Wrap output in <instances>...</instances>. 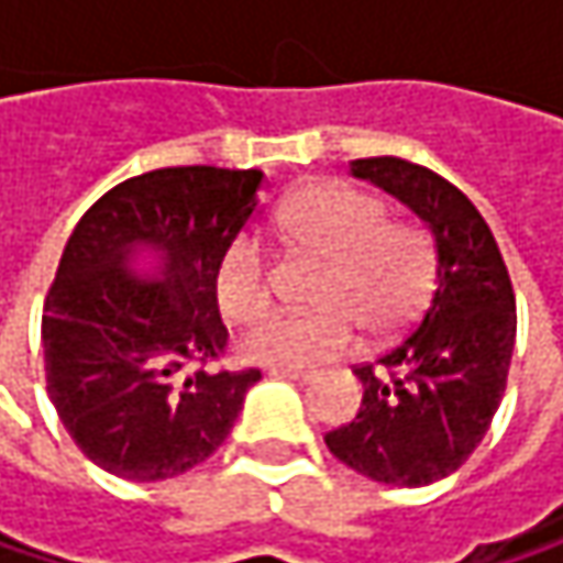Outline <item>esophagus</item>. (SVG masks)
<instances>
[{
	"label": "esophagus",
	"mask_w": 563,
	"mask_h": 563,
	"mask_svg": "<svg viewBox=\"0 0 563 563\" xmlns=\"http://www.w3.org/2000/svg\"><path fill=\"white\" fill-rule=\"evenodd\" d=\"M274 378H286V382H296V385H306L316 378V372H302V368H271Z\"/></svg>",
	"instance_id": "obj_1"
}]
</instances>
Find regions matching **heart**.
<instances>
[{"instance_id":"b5f03b06","label":"heart","mask_w":563,"mask_h":563,"mask_svg":"<svg viewBox=\"0 0 563 563\" xmlns=\"http://www.w3.org/2000/svg\"><path fill=\"white\" fill-rule=\"evenodd\" d=\"M283 238L329 264L316 289L322 309L271 312L241 339V355L267 368H316L352 352L360 325L368 339L404 332L427 306L437 280V247L417 224H388V208L349 185H309L280 208ZM218 306L247 322L271 306V264L257 238L228 244Z\"/></svg>"}]
</instances>
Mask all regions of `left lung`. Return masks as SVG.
I'll list each match as a JSON object with an SVG mask.
<instances>
[{"label":"left lung","mask_w":563,"mask_h":563,"mask_svg":"<svg viewBox=\"0 0 563 563\" xmlns=\"http://www.w3.org/2000/svg\"><path fill=\"white\" fill-rule=\"evenodd\" d=\"M349 169L427 224L437 280L417 329L375 365L355 368L362 407L325 433V446L375 483L417 489L456 473L499 410L515 292L489 224L456 185L394 156L355 159Z\"/></svg>","instance_id":"left-lung-1"}]
</instances>
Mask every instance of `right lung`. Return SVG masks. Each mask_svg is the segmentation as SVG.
<instances>
[{
  "instance_id": "1",
  "label": "right lung",
  "mask_w": 563,
  "mask_h": 563,
  "mask_svg": "<svg viewBox=\"0 0 563 563\" xmlns=\"http://www.w3.org/2000/svg\"><path fill=\"white\" fill-rule=\"evenodd\" d=\"M261 169L178 166L120 181L77 221L42 316L48 397L110 476L172 479L231 433L261 372H208L228 345L214 277L254 218Z\"/></svg>"
}]
</instances>
